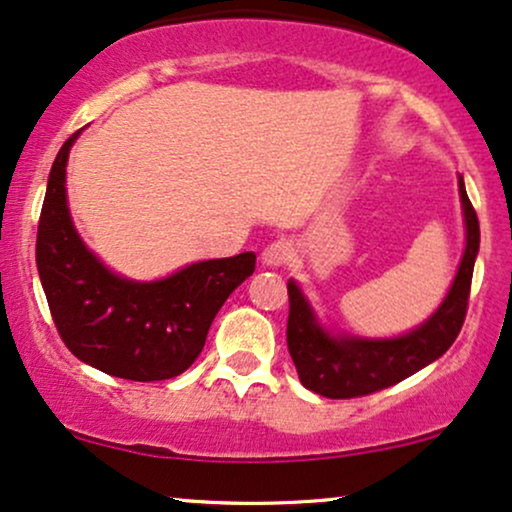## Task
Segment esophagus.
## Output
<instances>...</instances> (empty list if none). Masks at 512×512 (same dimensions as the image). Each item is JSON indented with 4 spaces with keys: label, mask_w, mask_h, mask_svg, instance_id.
Masks as SVG:
<instances>
[{
    "label": "esophagus",
    "mask_w": 512,
    "mask_h": 512,
    "mask_svg": "<svg viewBox=\"0 0 512 512\" xmlns=\"http://www.w3.org/2000/svg\"><path fill=\"white\" fill-rule=\"evenodd\" d=\"M293 255H295V250L288 241H274L264 248L262 262L267 264V267H283V264H288L290 260H293Z\"/></svg>",
    "instance_id": "esophagus-1"
}]
</instances>
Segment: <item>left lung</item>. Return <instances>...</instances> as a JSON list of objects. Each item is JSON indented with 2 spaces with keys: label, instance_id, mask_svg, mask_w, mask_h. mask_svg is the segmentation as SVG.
<instances>
[{
  "label": "left lung",
  "instance_id": "1",
  "mask_svg": "<svg viewBox=\"0 0 512 512\" xmlns=\"http://www.w3.org/2000/svg\"><path fill=\"white\" fill-rule=\"evenodd\" d=\"M465 217V252L454 283L439 309L416 331L392 340L335 338L321 328L295 281H288V352L300 375V383L321 397L354 399L380 392L418 373L454 345L461 333L472 283V269L480 250V222L458 179Z\"/></svg>",
  "mask_w": 512,
  "mask_h": 512
}]
</instances>
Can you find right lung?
<instances>
[{"label":"right lung","mask_w":512,"mask_h":512,"mask_svg":"<svg viewBox=\"0 0 512 512\" xmlns=\"http://www.w3.org/2000/svg\"><path fill=\"white\" fill-rule=\"evenodd\" d=\"M80 132L51 165L37 226V271L51 319L84 364L137 383L174 378L203 352L226 297L255 271V252L189 264L151 283L108 271L77 236L68 212L66 165Z\"/></svg>","instance_id":"1"}]
</instances>
